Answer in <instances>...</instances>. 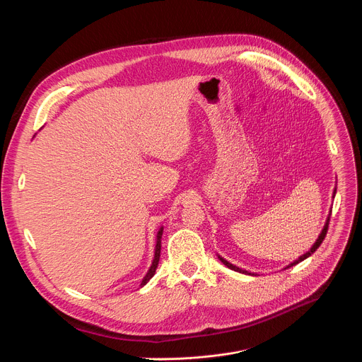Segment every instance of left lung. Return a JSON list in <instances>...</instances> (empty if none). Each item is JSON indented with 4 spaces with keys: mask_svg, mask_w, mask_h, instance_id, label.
Segmentation results:
<instances>
[{
    "mask_svg": "<svg viewBox=\"0 0 362 362\" xmlns=\"http://www.w3.org/2000/svg\"><path fill=\"white\" fill-rule=\"evenodd\" d=\"M335 190H337V189H335ZM334 196H335V192H334ZM328 226H329V216H328V219H327V223H325V226H324V229H322V232H321L320 238L317 239V242L314 243V246L311 247V250H308V252H306L305 255H302V256L299 257V259H296V261H295L293 264H291V265H289L288 268H291V267H293V265H296V264L302 262L303 259H306V257H308V256H311V255H313V253H314V252H315V250H317V249H318V247L321 246V243L324 242V239H325V236H327V232H328ZM219 259H221V261H222V262H223V264H225V265H226V267H228L229 269H232V271H236V272H242V274H247L246 271H243V269H240V268H238V267H235V265L229 264L228 261H225V259H223V257H221V256H219Z\"/></svg>",
    "mask_w": 362,
    "mask_h": 362,
    "instance_id": "obj_1",
    "label": "left lung"
}]
</instances>
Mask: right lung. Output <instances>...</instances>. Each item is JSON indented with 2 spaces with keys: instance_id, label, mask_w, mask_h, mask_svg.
Masks as SVG:
<instances>
[{
  "instance_id": "right-lung-1",
  "label": "right lung",
  "mask_w": 362,
  "mask_h": 362,
  "mask_svg": "<svg viewBox=\"0 0 362 362\" xmlns=\"http://www.w3.org/2000/svg\"><path fill=\"white\" fill-rule=\"evenodd\" d=\"M162 235H163V228H162V229L159 230V233H158V243H156V252H154V259H153V264H151L148 272L146 274V276H144L143 281H141V286L148 282V279L154 275V272H156V268H158V265H159L160 249H162V240H160V239H162Z\"/></svg>"
}]
</instances>
